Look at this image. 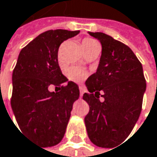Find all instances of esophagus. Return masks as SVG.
Segmentation results:
<instances>
[{
    "label": "esophagus",
    "mask_w": 157,
    "mask_h": 157,
    "mask_svg": "<svg viewBox=\"0 0 157 157\" xmlns=\"http://www.w3.org/2000/svg\"><path fill=\"white\" fill-rule=\"evenodd\" d=\"M79 91H80V98H81L83 96V93H84L85 90H84V89L82 87H79Z\"/></svg>",
    "instance_id": "34e87169"
}]
</instances>
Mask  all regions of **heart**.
Returning <instances> with one entry per match:
<instances>
[{"mask_svg":"<svg viewBox=\"0 0 157 157\" xmlns=\"http://www.w3.org/2000/svg\"><path fill=\"white\" fill-rule=\"evenodd\" d=\"M82 48L84 52L86 53L90 50L100 48V45L96 40L92 39V38H85L82 41ZM67 75L70 80L75 81V82H80L87 77V73L82 68L78 67H69L67 71Z\"/></svg>","mask_w":157,"mask_h":157,"instance_id":"1","label":"heart"}]
</instances>
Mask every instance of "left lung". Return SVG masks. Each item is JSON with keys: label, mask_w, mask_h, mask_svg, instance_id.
Masks as SVG:
<instances>
[{"label": "left lung", "mask_w": 157, "mask_h": 157, "mask_svg": "<svg viewBox=\"0 0 157 157\" xmlns=\"http://www.w3.org/2000/svg\"><path fill=\"white\" fill-rule=\"evenodd\" d=\"M89 35L101 42V56L96 72L85 82L89 92L83 100L90 105L85 125L95 145L113 148L139 119L146 82L142 64L129 46L103 33Z\"/></svg>", "instance_id": "1"}]
</instances>
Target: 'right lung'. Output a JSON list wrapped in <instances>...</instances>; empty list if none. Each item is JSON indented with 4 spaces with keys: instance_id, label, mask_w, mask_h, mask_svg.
<instances>
[{
    "instance_id": "1",
    "label": "right lung",
    "mask_w": 157,
    "mask_h": 157,
    "mask_svg": "<svg viewBox=\"0 0 157 157\" xmlns=\"http://www.w3.org/2000/svg\"><path fill=\"white\" fill-rule=\"evenodd\" d=\"M78 33L57 29L41 34L21 50L13 72L11 105L16 121L24 135L43 147L61 142L79 98L78 86L62 74L57 59L59 45ZM51 85L56 93L49 91Z\"/></svg>"
}]
</instances>
